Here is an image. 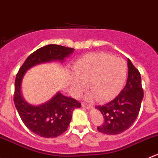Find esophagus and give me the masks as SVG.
I'll list each match as a JSON object with an SVG mask.
<instances>
[{
  "label": "esophagus",
  "mask_w": 158,
  "mask_h": 158,
  "mask_svg": "<svg viewBox=\"0 0 158 158\" xmlns=\"http://www.w3.org/2000/svg\"><path fill=\"white\" fill-rule=\"evenodd\" d=\"M82 106L83 107H85V108H86V109L91 108V106H92L90 105V104L86 103V102H82Z\"/></svg>",
  "instance_id": "obj_1"
}]
</instances>
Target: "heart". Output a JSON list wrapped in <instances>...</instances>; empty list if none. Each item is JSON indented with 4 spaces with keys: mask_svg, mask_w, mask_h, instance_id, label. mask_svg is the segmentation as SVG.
<instances>
[{
    "mask_svg": "<svg viewBox=\"0 0 158 158\" xmlns=\"http://www.w3.org/2000/svg\"><path fill=\"white\" fill-rule=\"evenodd\" d=\"M70 76L72 90L76 95L86 86L89 96L99 101L113 99L120 92L126 81L127 65L123 59L107 53H91L76 61Z\"/></svg>",
    "mask_w": 158,
    "mask_h": 158,
    "instance_id": "obj_1",
    "label": "heart"
}]
</instances>
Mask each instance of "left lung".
<instances>
[{
	"label": "left lung",
	"instance_id": "1",
	"mask_svg": "<svg viewBox=\"0 0 158 158\" xmlns=\"http://www.w3.org/2000/svg\"><path fill=\"white\" fill-rule=\"evenodd\" d=\"M128 78L124 88L115 99L96 109L101 112L104 121L97 127L99 132L109 135L123 133L132 126L140 112L143 90L138 69L127 60Z\"/></svg>",
	"mask_w": 158,
	"mask_h": 158
}]
</instances>
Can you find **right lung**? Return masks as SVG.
<instances>
[{"label":"right lung","instance_id":"right-lung-1","mask_svg":"<svg viewBox=\"0 0 158 158\" xmlns=\"http://www.w3.org/2000/svg\"><path fill=\"white\" fill-rule=\"evenodd\" d=\"M74 48L58 45H48L38 48L30 55L20 68L15 82L14 102L20 117L27 129L45 138L56 137L68 128L73 111L80 108L76 99L58 93L48 102L40 106H32L23 99L21 84L27 69L35 65L51 61H63L73 52Z\"/></svg>","mask_w":158,"mask_h":158}]
</instances>
